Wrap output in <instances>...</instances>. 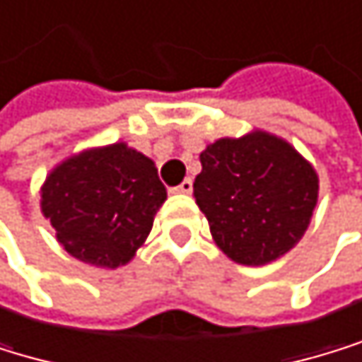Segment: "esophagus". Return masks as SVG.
<instances>
[{
    "mask_svg": "<svg viewBox=\"0 0 362 362\" xmlns=\"http://www.w3.org/2000/svg\"><path fill=\"white\" fill-rule=\"evenodd\" d=\"M171 191H173V193H191V191H193V180H189V177L182 180V182H180V185H177L175 189H171Z\"/></svg>",
    "mask_w": 362,
    "mask_h": 362,
    "instance_id": "obj_1",
    "label": "esophagus"
}]
</instances>
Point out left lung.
Wrapping results in <instances>:
<instances>
[{
	"instance_id": "8db88e82",
	"label": "left lung",
	"mask_w": 362,
	"mask_h": 362,
	"mask_svg": "<svg viewBox=\"0 0 362 362\" xmlns=\"http://www.w3.org/2000/svg\"><path fill=\"white\" fill-rule=\"evenodd\" d=\"M195 202L233 262L264 266L294 248L319 197L317 171L266 132L220 138L199 153Z\"/></svg>"
}]
</instances>
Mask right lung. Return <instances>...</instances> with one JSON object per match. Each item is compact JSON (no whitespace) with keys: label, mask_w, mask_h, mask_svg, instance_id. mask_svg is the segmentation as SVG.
Listing matches in <instances>:
<instances>
[{"label":"right lung","mask_w":362,"mask_h":362,"mask_svg":"<svg viewBox=\"0 0 362 362\" xmlns=\"http://www.w3.org/2000/svg\"><path fill=\"white\" fill-rule=\"evenodd\" d=\"M167 199L153 160L116 142L68 158L45 177L41 211L59 244L98 268L127 264Z\"/></svg>","instance_id":"1"}]
</instances>
